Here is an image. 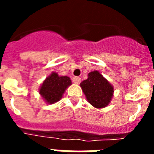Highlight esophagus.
Listing matches in <instances>:
<instances>
[{"instance_id":"1","label":"esophagus","mask_w":154,"mask_h":154,"mask_svg":"<svg viewBox=\"0 0 154 154\" xmlns=\"http://www.w3.org/2000/svg\"><path fill=\"white\" fill-rule=\"evenodd\" d=\"M72 82L75 83V84H80V82H81V78L78 77H72Z\"/></svg>"}]
</instances>
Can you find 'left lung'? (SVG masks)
I'll use <instances>...</instances> for the list:
<instances>
[{
	"label": "left lung",
	"instance_id": "left-lung-1",
	"mask_svg": "<svg viewBox=\"0 0 154 154\" xmlns=\"http://www.w3.org/2000/svg\"><path fill=\"white\" fill-rule=\"evenodd\" d=\"M87 101L94 107H106L113 95V87L98 71H93L80 84Z\"/></svg>",
	"mask_w": 154,
	"mask_h": 154
}]
</instances>
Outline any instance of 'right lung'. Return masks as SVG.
<instances>
[{"label": "right lung", "instance_id": "add662e5", "mask_svg": "<svg viewBox=\"0 0 154 154\" xmlns=\"http://www.w3.org/2000/svg\"><path fill=\"white\" fill-rule=\"evenodd\" d=\"M71 84L72 82L69 77L59 76L53 72L42 83L39 93L48 104H53L60 100L65 89Z\"/></svg>", "mask_w": 154, "mask_h": 154}]
</instances>
